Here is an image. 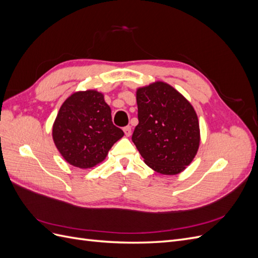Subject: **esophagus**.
Masks as SVG:
<instances>
[{"mask_svg":"<svg viewBox=\"0 0 258 258\" xmlns=\"http://www.w3.org/2000/svg\"><path fill=\"white\" fill-rule=\"evenodd\" d=\"M123 132H124V135H126V137H130L131 136V127L130 126L124 127Z\"/></svg>","mask_w":258,"mask_h":258,"instance_id":"obj_1","label":"esophagus"}]
</instances>
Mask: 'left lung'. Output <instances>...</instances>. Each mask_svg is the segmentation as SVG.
<instances>
[{"mask_svg": "<svg viewBox=\"0 0 258 258\" xmlns=\"http://www.w3.org/2000/svg\"><path fill=\"white\" fill-rule=\"evenodd\" d=\"M139 123L132 142L146 165L165 175L181 173L196 156L200 129L192 105L172 86L155 82L137 90Z\"/></svg>", "mask_w": 258, "mask_h": 258, "instance_id": "1", "label": "left lung"}]
</instances>
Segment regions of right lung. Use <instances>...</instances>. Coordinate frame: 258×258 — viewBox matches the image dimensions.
Segmentation results:
<instances>
[{"mask_svg":"<svg viewBox=\"0 0 258 258\" xmlns=\"http://www.w3.org/2000/svg\"><path fill=\"white\" fill-rule=\"evenodd\" d=\"M123 137L112 121L111 107L97 90L77 91L61 105L52 126V139L67 162L89 169L102 162Z\"/></svg>","mask_w":258,"mask_h":258,"instance_id":"1","label":"right lung"}]
</instances>
